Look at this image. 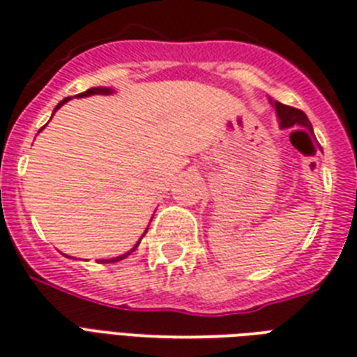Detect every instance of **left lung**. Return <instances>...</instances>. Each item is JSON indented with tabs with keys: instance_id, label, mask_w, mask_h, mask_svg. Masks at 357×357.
<instances>
[{
	"instance_id": "8db88e82",
	"label": "left lung",
	"mask_w": 357,
	"mask_h": 357,
	"mask_svg": "<svg viewBox=\"0 0 357 357\" xmlns=\"http://www.w3.org/2000/svg\"><path fill=\"white\" fill-rule=\"evenodd\" d=\"M271 105L275 107L276 110V118H278V125H280V129H289V127H304L307 129L310 132H313L312 129V123H310V119L307 116L302 110L298 108H293V107H287V105H282L278 101H273L269 99Z\"/></svg>"
}]
</instances>
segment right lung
Listing matches in <instances>:
<instances>
[{
    "label": "right lung",
    "mask_w": 357,
    "mask_h": 357,
    "mask_svg": "<svg viewBox=\"0 0 357 357\" xmlns=\"http://www.w3.org/2000/svg\"><path fill=\"white\" fill-rule=\"evenodd\" d=\"M114 92H116V90H114V88H108V86H96V88H90V90H86V92L79 93V96H75V98H90V96H112ZM68 101H70V98L62 99V101L59 102V105H56V107H55V110H53V114H55L56 110H59V108H61L62 105H66V102H68ZM40 130H42V129H40ZM147 228H149V227H147ZM147 228H145V232L142 234V236H139V239H138V241H136V245H134L132 249L127 250V252H125V255L116 256V258L101 259V264H114V261H119V259L127 258V256H129L130 252H134V250H136V247H138V245H139V241H142V238H144L145 234H147Z\"/></svg>",
    "instance_id": "right-lung-1"
}]
</instances>
